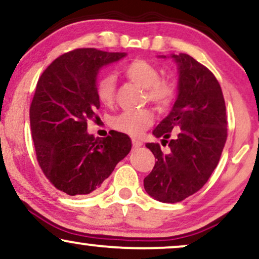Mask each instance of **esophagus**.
<instances>
[{
	"label": "esophagus",
	"instance_id": "34e87169",
	"mask_svg": "<svg viewBox=\"0 0 259 259\" xmlns=\"http://www.w3.org/2000/svg\"><path fill=\"white\" fill-rule=\"evenodd\" d=\"M142 146V142L140 141V140H136V139H133V147L134 148H140Z\"/></svg>",
	"mask_w": 259,
	"mask_h": 259
}]
</instances>
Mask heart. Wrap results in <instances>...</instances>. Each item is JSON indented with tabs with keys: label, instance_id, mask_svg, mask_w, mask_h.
Returning a JSON list of instances; mask_svg holds the SVG:
<instances>
[{
	"label": "heart",
	"instance_id": "heart-1",
	"mask_svg": "<svg viewBox=\"0 0 259 259\" xmlns=\"http://www.w3.org/2000/svg\"><path fill=\"white\" fill-rule=\"evenodd\" d=\"M123 73L127 79L145 89L146 99L163 110L172 102L175 87L167 80H161L157 66L151 62L136 59L123 67ZM96 95L102 104L110 105L116 95V77L111 73L101 76L96 82ZM154 114L151 110L125 111L113 118L112 125L120 133L139 136L153 123Z\"/></svg>",
	"mask_w": 259,
	"mask_h": 259
}]
</instances>
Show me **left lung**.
I'll return each instance as SVG.
<instances>
[{"instance_id": "8db88e82", "label": "left lung", "mask_w": 259, "mask_h": 259, "mask_svg": "<svg viewBox=\"0 0 259 259\" xmlns=\"http://www.w3.org/2000/svg\"><path fill=\"white\" fill-rule=\"evenodd\" d=\"M159 58H166L159 55ZM179 73L177 98L170 113L153 130L170 151L147 143L153 170L143 180L146 192L161 202H179L198 192L219 164L227 140L226 104L219 80L208 68L180 53L170 54Z\"/></svg>"}]
</instances>
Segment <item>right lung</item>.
Segmentation results:
<instances>
[{
  "label": "right lung",
  "mask_w": 259,
  "mask_h": 259,
  "mask_svg": "<svg viewBox=\"0 0 259 259\" xmlns=\"http://www.w3.org/2000/svg\"><path fill=\"white\" fill-rule=\"evenodd\" d=\"M125 57L126 53L74 49L55 59L37 83L30 107L37 160L55 188L68 195L100 188L132 149V140L123 133L113 130L105 139L87 133V121L100 107L99 71Z\"/></svg>",
  "instance_id": "add662e5"
}]
</instances>
